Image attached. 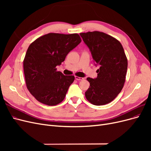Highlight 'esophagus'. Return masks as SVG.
Instances as JSON below:
<instances>
[{
    "label": "esophagus",
    "mask_w": 151,
    "mask_h": 151,
    "mask_svg": "<svg viewBox=\"0 0 151 151\" xmlns=\"http://www.w3.org/2000/svg\"><path fill=\"white\" fill-rule=\"evenodd\" d=\"M75 79L77 81H83L84 79V78H83V77H79L78 76H75Z\"/></svg>",
    "instance_id": "1"
}]
</instances>
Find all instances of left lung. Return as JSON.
Returning a JSON list of instances; mask_svg holds the SVG:
<instances>
[{
    "label": "left lung",
    "instance_id": "1",
    "mask_svg": "<svg viewBox=\"0 0 151 151\" xmlns=\"http://www.w3.org/2000/svg\"><path fill=\"white\" fill-rule=\"evenodd\" d=\"M99 66L96 79L88 77L90 86L86 91L88 101L96 106L111 102L124 86L128 62L120 42L113 36L100 31L80 33Z\"/></svg>",
    "mask_w": 151,
    "mask_h": 151
}]
</instances>
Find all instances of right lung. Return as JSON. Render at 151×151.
<instances>
[{"label": "right lung", "instance_id": "add662e5", "mask_svg": "<svg viewBox=\"0 0 151 151\" xmlns=\"http://www.w3.org/2000/svg\"><path fill=\"white\" fill-rule=\"evenodd\" d=\"M81 42L77 33H50L31 43L23 60L24 73L27 88L39 102L55 106L64 99L75 77L64 76L56 67Z\"/></svg>", "mask_w": 151, "mask_h": 151}]
</instances>
